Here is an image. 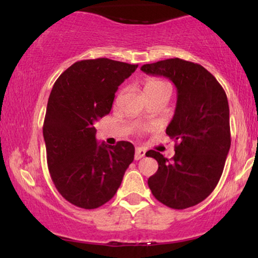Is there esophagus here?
<instances>
[{
  "label": "esophagus",
  "instance_id": "obj_1",
  "mask_svg": "<svg viewBox=\"0 0 258 258\" xmlns=\"http://www.w3.org/2000/svg\"><path fill=\"white\" fill-rule=\"evenodd\" d=\"M144 156H146V149L142 147H137L135 149V160H141Z\"/></svg>",
  "mask_w": 258,
  "mask_h": 258
}]
</instances>
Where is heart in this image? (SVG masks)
Returning a JSON list of instances; mask_svg holds the SVG:
<instances>
[{
	"label": "heart",
	"instance_id": "1",
	"mask_svg": "<svg viewBox=\"0 0 258 258\" xmlns=\"http://www.w3.org/2000/svg\"><path fill=\"white\" fill-rule=\"evenodd\" d=\"M168 87V83L164 82V81L158 79H150L147 81L146 84H144V93H153V91H156L158 89H162V88Z\"/></svg>",
	"mask_w": 258,
	"mask_h": 258
}]
</instances>
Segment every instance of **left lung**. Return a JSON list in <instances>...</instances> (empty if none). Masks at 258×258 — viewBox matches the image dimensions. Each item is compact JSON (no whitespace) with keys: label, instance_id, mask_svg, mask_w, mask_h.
<instances>
[{"label":"left lung","instance_id":"1","mask_svg":"<svg viewBox=\"0 0 258 258\" xmlns=\"http://www.w3.org/2000/svg\"><path fill=\"white\" fill-rule=\"evenodd\" d=\"M141 70L168 77L177 88L175 115L165 130L176 142L175 155L168 160L157 151H147L146 156L158 163L148 185L164 206L194 207L216 188L230 149L227 94L206 68L181 58L144 64Z\"/></svg>","mask_w":258,"mask_h":258}]
</instances>
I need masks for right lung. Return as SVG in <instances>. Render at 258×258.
<instances>
[{
  "label": "right lung",
  "instance_id": "obj_1",
  "mask_svg": "<svg viewBox=\"0 0 258 258\" xmlns=\"http://www.w3.org/2000/svg\"><path fill=\"white\" fill-rule=\"evenodd\" d=\"M139 64L83 59L64 70L49 95L43 137L50 177L64 200L83 209L110 201L134 161L135 148L96 142L95 123L111 110L119 84Z\"/></svg>",
  "mask_w": 258,
  "mask_h": 258
}]
</instances>
